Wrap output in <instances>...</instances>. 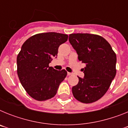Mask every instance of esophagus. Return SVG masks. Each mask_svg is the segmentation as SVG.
<instances>
[{
	"label": "esophagus",
	"instance_id": "34e87169",
	"mask_svg": "<svg viewBox=\"0 0 128 128\" xmlns=\"http://www.w3.org/2000/svg\"><path fill=\"white\" fill-rule=\"evenodd\" d=\"M72 74H72V73H71V72H68V73H67L68 76H72Z\"/></svg>",
	"mask_w": 128,
	"mask_h": 128
}]
</instances>
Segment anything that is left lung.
I'll return each mask as SVG.
<instances>
[{"label": "left lung", "mask_w": 128, "mask_h": 128, "mask_svg": "<svg viewBox=\"0 0 128 128\" xmlns=\"http://www.w3.org/2000/svg\"><path fill=\"white\" fill-rule=\"evenodd\" d=\"M68 40L79 61L86 64L84 77L78 76V84L72 87L73 96L82 103L96 102L106 93L116 75V54L110 44L99 35L70 34Z\"/></svg>", "instance_id": "left-lung-1"}]
</instances>
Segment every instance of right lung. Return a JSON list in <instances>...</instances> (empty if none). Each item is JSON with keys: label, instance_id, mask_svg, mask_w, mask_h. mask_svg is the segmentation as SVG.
Instances as JSON below:
<instances>
[{"label": "right lung", "instance_id": "1", "mask_svg": "<svg viewBox=\"0 0 128 128\" xmlns=\"http://www.w3.org/2000/svg\"><path fill=\"white\" fill-rule=\"evenodd\" d=\"M68 35L50 32L34 34L22 45L16 59L17 74L22 86L35 100L51 99L57 93L67 72L56 70L48 64L56 57L58 47Z\"/></svg>", "mask_w": 128, "mask_h": 128}]
</instances>
